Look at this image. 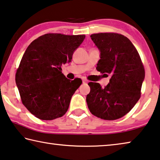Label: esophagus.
Masks as SVG:
<instances>
[{
  "instance_id": "1",
  "label": "esophagus",
  "mask_w": 160,
  "mask_h": 160,
  "mask_svg": "<svg viewBox=\"0 0 160 160\" xmlns=\"http://www.w3.org/2000/svg\"><path fill=\"white\" fill-rule=\"evenodd\" d=\"M82 82H83V83H87L88 82H87V81L86 80V79H83V80H82Z\"/></svg>"
}]
</instances>
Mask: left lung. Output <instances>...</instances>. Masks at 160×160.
<instances>
[{"instance_id":"left-lung-1","label":"left lung","mask_w":160,"mask_h":160,"mask_svg":"<svg viewBox=\"0 0 160 160\" xmlns=\"http://www.w3.org/2000/svg\"><path fill=\"white\" fill-rule=\"evenodd\" d=\"M100 52L97 70L111 75L109 83L102 88L90 82L87 96L89 111L106 120L119 119L127 114L140 98L144 68L136 48L126 36L100 33L90 36Z\"/></svg>"}]
</instances>
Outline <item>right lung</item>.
<instances>
[{
  "label": "right lung",
  "mask_w": 160,
  "mask_h": 160,
  "mask_svg": "<svg viewBox=\"0 0 160 160\" xmlns=\"http://www.w3.org/2000/svg\"><path fill=\"white\" fill-rule=\"evenodd\" d=\"M85 35L47 33L32 41L22 57L16 83L22 103L32 114L42 120L63 116L73 94L82 84L71 81L61 66L72 61L73 53Z\"/></svg>",
  "instance_id": "add662e5"
}]
</instances>
